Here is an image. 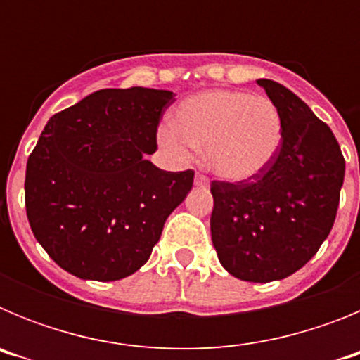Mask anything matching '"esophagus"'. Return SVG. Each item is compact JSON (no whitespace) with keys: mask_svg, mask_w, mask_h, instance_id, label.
<instances>
[{"mask_svg":"<svg viewBox=\"0 0 360 360\" xmlns=\"http://www.w3.org/2000/svg\"><path fill=\"white\" fill-rule=\"evenodd\" d=\"M195 186L196 187H207L209 186V178L205 174H196L195 176Z\"/></svg>","mask_w":360,"mask_h":360,"instance_id":"obj_1","label":"esophagus"}]
</instances>
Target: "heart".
<instances>
[{"mask_svg": "<svg viewBox=\"0 0 360 360\" xmlns=\"http://www.w3.org/2000/svg\"><path fill=\"white\" fill-rule=\"evenodd\" d=\"M162 148L176 157L205 149V162L227 182L265 173L283 144V119L270 98L241 90H207L174 108L171 126L158 131Z\"/></svg>", "mask_w": 360, "mask_h": 360, "instance_id": "1", "label": "heart"}]
</instances>
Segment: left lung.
<instances>
[{
	"instance_id": "left-lung-1",
	"label": "left lung",
	"mask_w": 360,
	"mask_h": 360,
	"mask_svg": "<svg viewBox=\"0 0 360 360\" xmlns=\"http://www.w3.org/2000/svg\"><path fill=\"white\" fill-rule=\"evenodd\" d=\"M283 119V144L254 180L212 182V245L229 274L269 283L316 256L335 221L345 158L332 129L288 88L257 79Z\"/></svg>"
}]
</instances>
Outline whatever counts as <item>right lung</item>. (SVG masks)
<instances>
[{
    "instance_id": "right-lung-1",
    "label": "right lung",
    "mask_w": 360,
    "mask_h": 360,
    "mask_svg": "<svg viewBox=\"0 0 360 360\" xmlns=\"http://www.w3.org/2000/svg\"><path fill=\"white\" fill-rule=\"evenodd\" d=\"M173 91L106 88L56 113L27 162L32 232L57 265L81 279L135 274L186 200L193 171L148 160Z\"/></svg>"
}]
</instances>
